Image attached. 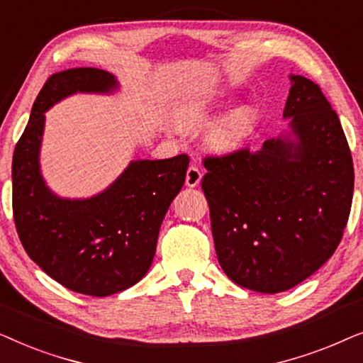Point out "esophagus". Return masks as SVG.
Instances as JSON below:
<instances>
[{
	"mask_svg": "<svg viewBox=\"0 0 363 363\" xmlns=\"http://www.w3.org/2000/svg\"><path fill=\"white\" fill-rule=\"evenodd\" d=\"M201 177H203V175H201L200 168H198L196 165H191V167L186 170V178H185L186 186H190V188L198 186V183L201 182Z\"/></svg>",
	"mask_w": 363,
	"mask_h": 363,
	"instance_id": "esophagus-1",
	"label": "esophagus"
}]
</instances>
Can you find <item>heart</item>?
<instances>
[{"mask_svg":"<svg viewBox=\"0 0 363 363\" xmlns=\"http://www.w3.org/2000/svg\"><path fill=\"white\" fill-rule=\"evenodd\" d=\"M231 102L226 92L201 94L183 106L178 113V122L185 128L208 127L231 106ZM256 125L257 117L251 107L233 108L211 125L208 132V145L221 155L240 152L255 135Z\"/></svg>","mask_w":363,"mask_h":363,"instance_id":"heart-1","label":"heart"}]
</instances>
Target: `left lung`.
Instances as JSON below:
<instances>
[{
	"label": "left lung",
	"mask_w": 363,
	"mask_h": 363,
	"mask_svg": "<svg viewBox=\"0 0 363 363\" xmlns=\"http://www.w3.org/2000/svg\"><path fill=\"white\" fill-rule=\"evenodd\" d=\"M289 79L287 130L255 153L206 158L201 183L221 269L262 294L291 289L334 255L354 195L339 117L317 84Z\"/></svg>",
	"instance_id": "obj_1"
}]
</instances>
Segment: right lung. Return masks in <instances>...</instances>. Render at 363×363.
Returning a JSON list of instances; mask_svg holds the SVG:
<instances>
[{"label":"right lung","instance_id":"obj_1","mask_svg":"<svg viewBox=\"0 0 363 363\" xmlns=\"http://www.w3.org/2000/svg\"><path fill=\"white\" fill-rule=\"evenodd\" d=\"M113 74L69 69L48 79L13 155V213L28 256L79 294L106 297L137 284L150 269L158 233L185 183L188 160H132L106 190L87 198L54 193L41 170L46 112L76 94L112 96Z\"/></svg>","mask_w":363,"mask_h":363}]
</instances>
